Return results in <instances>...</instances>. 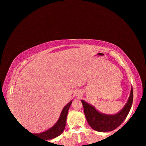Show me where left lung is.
Listing matches in <instances>:
<instances>
[{
	"label": "left lung",
	"instance_id": "1",
	"mask_svg": "<svg viewBox=\"0 0 146 146\" xmlns=\"http://www.w3.org/2000/svg\"><path fill=\"white\" fill-rule=\"evenodd\" d=\"M133 100V88H131L127 103L120 112L115 115L101 113L94 106L89 104L84 100H82L81 102L82 103L86 119L92 129L99 132H107L115 129L124 121L132 106Z\"/></svg>",
	"mask_w": 146,
	"mask_h": 146
}]
</instances>
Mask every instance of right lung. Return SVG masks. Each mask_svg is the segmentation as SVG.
Masks as SVG:
<instances>
[{
    "instance_id": "right-lung-1",
    "label": "right lung",
    "mask_w": 146,
    "mask_h": 146,
    "mask_svg": "<svg viewBox=\"0 0 146 146\" xmlns=\"http://www.w3.org/2000/svg\"><path fill=\"white\" fill-rule=\"evenodd\" d=\"M71 103H72V101H70V102L63 108V110L61 112L60 118H58L57 122H56V123L52 127H51L50 129H49L48 130H47L44 132H42L41 133H36V134L34 135H37L38 137L43 138L44 140H50L52 139V138L57 137L58 136L62 134L64 131V129H65L68 110L71 104Z\"/></svg>"
}]
</instances>
